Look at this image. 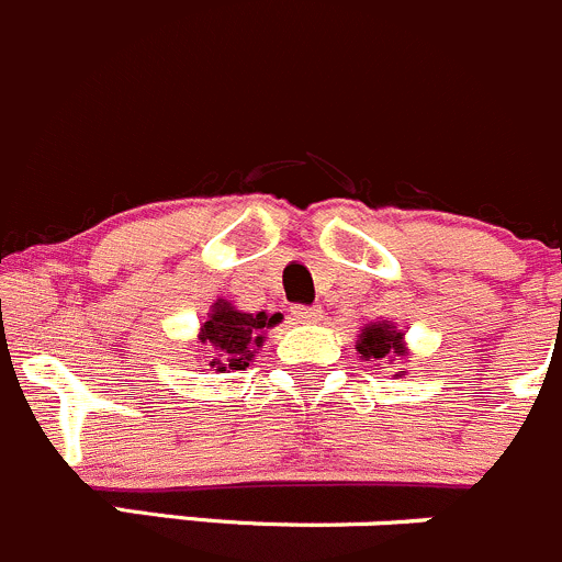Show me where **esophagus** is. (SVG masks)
<instances>
[{"instance_id": "esophagus-1", "label": "esophagus", "mask_w": 562, "mask_h": 562, "mask_svg": "<svg viewBox=\"0 0 562 562\" xmlns=\"http://www.w3.org/2000/svg\"><path fill=\"white\" fill-rule=\"evenodd\" d=\"M292 316L300 325H314V322L322 319V308H316V305H294Z\"/></svg>"}]
</instances>
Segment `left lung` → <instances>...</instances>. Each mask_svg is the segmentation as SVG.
Masks as SVG:
<instances>
[{
	"label": "left lung",
	"instance_id": "1",
	"mask_svg": "<svg viewBox=\"0 0 562 562\" xmlns=\"http://www.w3.org/2000/svg\"><path fill=\"white\" fill-rule=\"evenodd\" d=\"M360 360H380V363H398L409 355L404 330H396V325L387 319L369 322L360 327L358 341H355Z\"/></svg>",
	"mask_w": 562,
	"mask_h": 562
}]
</instances>
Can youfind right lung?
I'll use <instances>...</instances> for the list:
<instances>
[{"label": "right lung", "instance_id": "right-lung-1", "mask_svg": "<svg viewBox=\"0 0 562 562\" xmlns=\"http://www.w3.org/2000/svg\"><path fill=\"white\" fill-rule=\"evenodd\" d=\"M283 319L281 314H248L218 297L210 308L207 322L199 327L196 347H202L204 363L213 371H243L265 347L270 327Z\"/></svg>", "mask_w": 562, "mask_h": 562}]
</instances>
